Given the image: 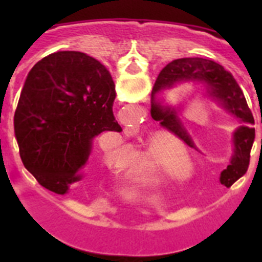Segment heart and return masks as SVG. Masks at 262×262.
<instances>
[{"label": "heart", "instance_id": "heart-1", "mask_svg": "<svg viewBox=\"0 0 262 262\" xmlns=\"http://www.w3.org/2000/svg\"><path fill=\"white\" fill-rule=\"evenodd\" d=\"M173 142H174L176 147H177L178 152L182 155V156H186L187 155V148L185 147L184 144H182L180 140H177V139H173L172 136H165V135H155L152 136L151 139V143H149V148H148L147 151H145L144 154V157H143V160H144L145 163H149L148 161V157H151L152 155H154V152H157V151H169V149H173ZM105 157L106 160H107V163L110 164L111 166H115L118 165V164H120V161H122V159H123V156H122V154L119 152V149H108V151L105 152ZM147 165H151V164H147ZM182 165L185 166V172H180V173H174L172 172L170 169L166 166V168H164V173H165L166 176H176V177H180L181 176V178H184V180H186L187 176H190L191 173H193L194 170V165L193 164H190L189 161H187L186 159L184 160V164ZM149 173H152L151 170H149Z\"/></svg>", "mask_w": 262, "mask_h": 262}]
</instances>
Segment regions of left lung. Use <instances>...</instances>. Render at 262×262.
<instances>
[{"instance_id":"8db88e82","label":"left lung","mask_w":262,"mask_h":262,"mask_svg":"<svg viewBox=\"0 0 262 262\" xmlns=\"http://www.w3.org/2000/svg\"><path fill=\"white\" fill-rule=\"evenodd\" d=\"M182 81L203 82L207 86L210 96L217 99L219 103L239 122V127L233 133L235 151L232 160L221 176L222 184L230 187L248 170L251 149L254 142V128L251 126L254 123V119L244 93L230 72L212 60L202 57H185L169 62L160 72L152 89L151 115L155 120H160V124L164 128L177 135L190 147L194 145L182 127L181 120L177 117V111L174 108L164 107L155 98V96L161 90L172 88L176 82Z\"/></svg>"}]
</instances>
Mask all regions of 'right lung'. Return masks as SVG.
Here are the masks:
<instances>
[{
  "label": "right lung",
  "mask_w": 262,
  "mask_h": 262,
  "mask_svg": "<svg viewBox=\"0 0 262 262\" xmlns=\"http://www.w3.org/2000/svg\"><path fill=\"white\" fill-rule=\"evenodd\" d=\"M115 85L86 53L60 51L32 67L14 114L25 168L43 187L66 194L80 181L93 139L122 128L113 114Z\"/></svg>",
  "instance_id": "obj_1"
}]
</instances>
